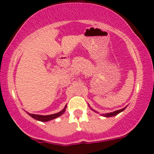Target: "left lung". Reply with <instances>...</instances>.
<instances>
[{
  "mask_svg": "<svg viewBox=\"0 0 154 154\" xmlns=\"http://www.w3.org/2000/svg\"><path fill=\"white\" fill-rule=\"evenodd\" d=\"M88 106L90 107V109H91L92 111H94V112H95V113H98V114H99V113H98V111H96L95 110H94V109H92V108H91V106H90L89 104H88ZM127 106H125V108H123V109H119V110H117V111H113V112L106 113V114H100V115H101V116H105V117H111V116H116V115H117V114H119V113L122 112V111H123L124 110H125V109H126Z\"/></svg>",
  "mask_w": 154,
  "mask_h": 154,
  "instance_id": "1",
  "label": "left lung"
}]
</instances>
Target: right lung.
<instances>
[{
	"instance_id": "right-lung-1",
	"label": "right lung",
	"mask_w": 154,
	"mask_h": 154,
	"mask_svg": "<svg viewBox=\"0 0 154 154\" xmlns=\"http://www.w3.org/2000/svg\"><path fill=\"white\" fill-rule=\"evenodd\" d=\"M66 106H64V108H63V109L61 111H59V112L56 113V114H50V115H38V114H30V113L26 112H26L27 113L28 115L30 116L31 117L33 118V119L38 120V121L43 122H45L51 121V120L54 119H56V118H58L59 116H61L63 113L66 111Z\"/></svg>"
}]
</instances>
